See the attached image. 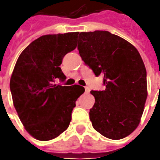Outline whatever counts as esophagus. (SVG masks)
Masks as SVG:
<instances>
[{"label":"esophagus","mask_w":160,"mask_h":160,"mask_svg":"<svg viewBox=\"0 0 160 160\" xmlns=\"http://www.w3.org/2000/svg\"><path fill=\"white\" fill-rule=\"evenodd\" d=\"M84 89H85V92H87V93L90 92V88L88 87V86H85V87H84Z\"/></svg>","instance_id":"1"}]
</instances>
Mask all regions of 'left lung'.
Here are the masks:
<instances>
[{
  "label": "left lung",
  "instance_id": "8db88e82",
  "mask_svg": "<svg viewBox=\"0 0 160 160\" xmlns=\"http://www.w3.org/2000/svg\"><path fill=\"white\" fill-rule=\"evenodd\" d=\"M79 54L96 77L103 75V91H92L95 103L90 120L97 132L112 140L128 136L138 126L147 99V73L137 49L108 31L82 32Z\"/></svg>",
  "mask_w": 160,
  "mask_h": 160
}]
</instances>
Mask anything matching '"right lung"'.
Returning <instances> with one entry per match:
<instances>
[{
	"mask_svg": "<svg viewBox=\"0 0 160 160\" xmlns=\"http://www.w3.org/2000/svg\"><path fill=\"white\" fill-rule=\"evenodd\" d=\"M78 32L46 34L32 42L19 55L9 88L18 118L26 130L39 141L58 137L67 130L83 86H62L59 66L67 53L77 48Z\"/></svg>",
	"mask_w": 160,
	"mask_h": 160,
	"instance_id": "1",
	"label": "right lung"
}]
</instances>
